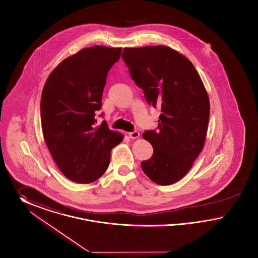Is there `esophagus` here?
Returning a JSON list of instances; mask_svg holds the SVG:
<instances>
[{"mask_svg": "<svg viewBox=\"0 0 258 258\" xmlns=\"http://www.w3.org/2000/svg\"><path fill=\"white\" fill-rule=\"evenodd\" d=\"M128 135H129V137H130L131 139H137V138L140 137V133H139L138 131H134V132L128 133Z\"/></svg>", "mask_w": 258, "mask_h": 258, "instance_id": "obj_1", "label": "esophagus"}]
</instances>
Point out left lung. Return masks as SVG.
Returning <instances> with one entry per match:
<instances>
[{
  "instance_id": "1",
  "label": "left lung",
  "mask_w": 258,
  "mask_h": 258,
  "mask_svg": "<svg viewBox=\"0 0 258 258\" xmlns=\"http://www.w3.org/2000/svg\"><path fill=\"white\" fill-rule=\"evenodd\" d=\"M122 58L148 103L162 111L158 130L143 134L153 154L141 163L142 169L153 182L173 184L203 149L210 116L207 90L189 59L169 46L125 47Z\"/></svg>"
}]
</instances>
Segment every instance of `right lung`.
Instances as JSON below:
<instances>
[{
  "label": "right lung",
  "instance_id": "add662e5",
  "mask_svg": "<svg viewBox=\"0 0 258 258\" xmlns=\"http://www.w3.org/2000/svg\"><path fill=\"white\" fill-rule=\"evenodd\" d=\"M121 47L94 45L69 56L48 76L41 100L44 141L57 167L69 179L91 183L109 167L110 151L124 136L97 125L108 72Z\"/></svg>",
  "mask_w": 258,
  "mask_h": 258
}]
</instances>
